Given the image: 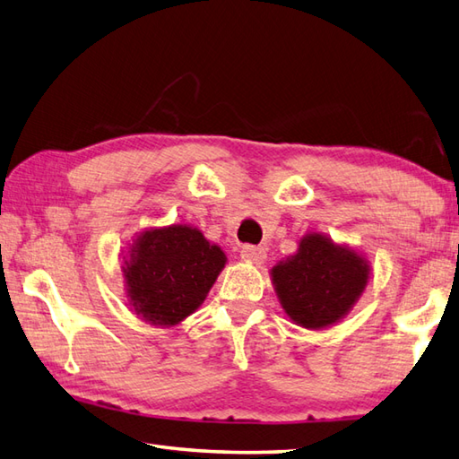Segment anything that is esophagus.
<instances>
[{
  "instance_id": "esophagus-1",
  "label": "esophagus",
  "mask_w": 459,
  "mask_h": 459,
  "mask_svg": "<svg viewBox=\"0 0 459 459\" xmlns=\"http://www.w3.org/2000/svg\"><path fill=\"white\" fill-rule=\"evenodd\" d=\"M240 256H242V260L252 262V264H264V262H266V250L245 245V247L240 248Z\"/></svg>"
}]
</instances>
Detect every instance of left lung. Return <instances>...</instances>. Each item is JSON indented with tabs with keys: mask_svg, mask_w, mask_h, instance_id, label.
Segmentation results:
<instances>
[{
	"mask_svg": "<svg viewBox=\"0 0 459 459\" xmlns=\"http://www.w3.org/2000/svg\"><path fill=\"white\" fill-rule=\"evenodd\" d=\"M281 309L311 331L339 324L363 294L370 264L363 252L324 232H307L298 250L270 270Z\"/></svg>",
	"mask_w": 459,
	"mask_h": 459,
	"instance_id": "left-lung-1",
	"label": "left lung"
}]
</instances>
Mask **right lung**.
<instances>
[{
  "instance_id": "obj_1",
  "label": "right lung",
  "mask_w": 459,
  "mask_h": 459,
  "mask_svg": "<svg viewBox=\"0 0 459 459\" xmlns=\"http://www.w3.org/2000/svg\"><path fill=\"white\" fill-rule=\"evenodd\" d=\"M122 255L130 309L160 329L179 325L197 311L227 264L219 245L183 222L135 232Z\"/></svg>"
}]
</instances>
